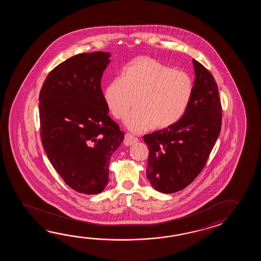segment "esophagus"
<instances>
[{
  "label": "esophagus",
  "mask_w": 261,
  "mask_h": 261,
  "mask_svg": "<svg viewBox=\"0 0 261 261\" xmlns=\"http://www.w3.org/2000/svg\"><path fill=\"white\" fill-rule=\"evenodd\" d=\"M138 138L134 137L133 135L129 134V133H127L125 135V138H124V144L127 145V146H129V145H133V144L138 143Z\"/></svg>",
  "instance_id": "34e87169"
}]
</instances>
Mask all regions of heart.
Returning a JSON list of instances; mask_svg holds the SVG:
<instances>
[{
  "mask_svg": "<svg viewBox=\"0 0 261 261\" xmlns=\"http://www.w3.org/2000/svg\"><path fill=\"white\" fill-rule=\"evenodd\" d=\"M194 94V82L188 72L175 70L148 57H139L113 79L105 91L113 116L123 118L133 106L125 124L134 133L152 127L165 128L178 122Z\"/></svg>",
  "mask_w": 261,
  "mask_h": 261,
  "instance_id": "b5f03b06",
  "label": "heart"
}]
</instances>
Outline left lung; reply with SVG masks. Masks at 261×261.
<instances>
[{"instance_id": "left-lung-1", "label": "left lung", "mask_w": 261, "mask_h": 261, "mask_svg": "<svg viewBox=\"0 0 261 261\" xmlns=\"http://www.w3.org/2000/svg\"><path fill=\"white\" fill-rule=\"evenodd\" d=\"M194 94L183 117L144 136L149 148L146 177L162 193H174L197 177L221 129L222 108L216 80L193 59Z\"/></svg>"}]
</instances>
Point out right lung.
Wrapping results in <instances>:
<instances>
[{
  "label": "right lung",
  "instance_id": "right-lung-1",
  "mask_svg": "<svg viewBox=\"0 0 261 261\" xmlns=\"http://www.w3.org/2000/svg\"><path fill=\"white\" fill-rule=\"evenodd\" d=\"M108 52L72 56L45 78L39 95L41 140L52 166L79 193H100L124 133L108 116L100 79Z\"/></svg>",
  "mask_w": 261,
  "mask_h": 261
}]
</instances>
